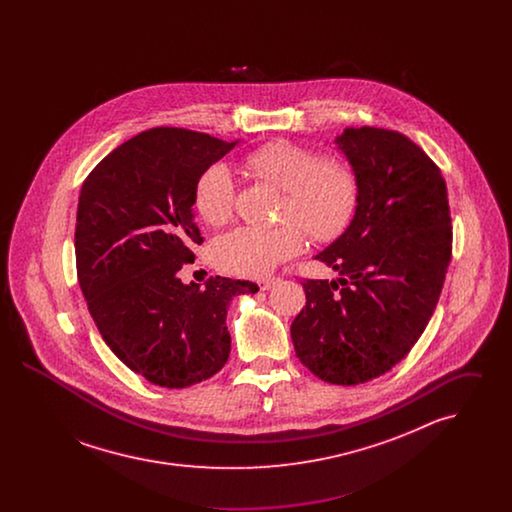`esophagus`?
Wrapping results in <instances>:
<instances>
[{
    "mask_svg": "<svg viewBox=\"0 0 512 512\" xmlns=\"http://www.w3.org/2000/svg\"><path fill=\"white\" fill-rule=\"evenodd\" d=\"M278 282H280V278H274V276H272V278H263V280H259V288H261V290H270V288H272L274 284H278Z\"/></svg>",
    "mask_w": 512,
    "mask_h": 512,
    "instance_id": "34e87169",
    "label": "esophagus"
}]
</instances>
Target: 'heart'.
Returning <instances> with one entry per match:
<instances>
[{"label": "heart", "mask_w": 512, "mask_h": 512, "mask_svg": "<svg viewBox=\"0 0 512 512\" xmlns=\"http://www.w3.org/2000/svg\"><path fill=\"white\" fill-rule=\"evenodd\" d=\"M245 167L286 194L282 217L295 219L318 242L336 240L353 220L359 184L347 165L326 161L313 149L292 142H270L251 151ZM234 176L224 163H215L195 184L197 215L211 226L232 217ZM305 244L303 230L286 222L276 228L240 226L213 247L220 268L247 278L267 276L282 261L297 255Z\"/></svg>", "instance_id": "obj_1"}]
</instances>
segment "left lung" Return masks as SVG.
<instances>
[{"instance_id": "1", "label": "left lung", "mask_w": 512, "mask_h": 512, "mask_svg": "<svg viewBox=\"0 0 512 512\" xmlns=\"http://www.w3.org/2000/svg\"><path fill=\"white\" fill-rule=\"evenodd\" d=\"M338 146L357 176L353 220L315 259L338 280H307L292 322L295 355L315 376L357 386L386 374L424 332L451 261L447 188L407 136L345 128Z\"/></svg>"}]
</instances>
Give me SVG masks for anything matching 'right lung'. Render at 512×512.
Segmentation results:
<instances>
[{
    "instance_id": "right-lung-1",
    "label": "right lung",
    "mask_w": 512,
    "mask_h": 512,
    "mask_svg": "<svg viewBox=\"0 0 512 512\" xmlns=\"http://www.w3.org/2000/svg\"><path fill=\"white\" fill-rule=\"evenodd\" d=\"M238 142L151 128L113 149L80 190L74 251L88 311L122 363L161 388L217 374L230 355L228 305L259 290L222 276L205 288L178 278L203 242L195 184Z\"/></svg>"
}]
</instances>
